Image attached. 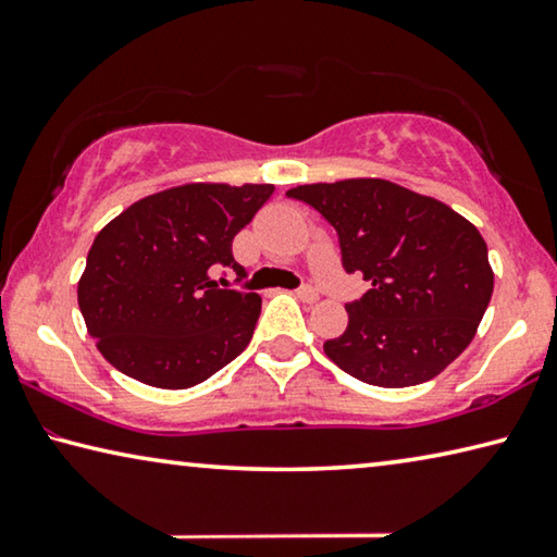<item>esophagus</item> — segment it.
I'll use <instances>...</instances> for the list:
<instances>
[{
  "label": "esophagus",
  "instance_id": "34e87169",
  "mask_svg": "<svg viewBox=\"0 0 557 557\" xmlns=\"http://www.w3.org/2000/svg\"><path fill=\"white\" fill-rule=\"evenodd\" d=\"M297 297H299L301 301H307V305H314V301L319 299V292H317L312 285H301V287L297 289Z\"/></svg>",
  "mask_w": 557,
  "mask_h": 557
}]
</instances>
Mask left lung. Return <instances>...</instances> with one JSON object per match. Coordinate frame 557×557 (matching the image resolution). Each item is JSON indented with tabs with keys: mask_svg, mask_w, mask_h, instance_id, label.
Instances as JSON below:
<instances>
[{
	"mask_svg": "<svg viewBox=\"0 0 557 557\" xmlns=\"http://www.w3.org/2000/svg\"><path fill=\"white\" fill-rule=\"evenodd\" d=\"M287 196L334 225L344 270L371 282L346 305V332L324 344L338 369L405 388L465 351L494 292L486 243L465 215L385 178L305 184Z\"/></svg>",
	"mask_w": 557,
	"mask_h": 557,
	"instance_id": "obj_1",
	"label": "left lung"
}]
</instances>
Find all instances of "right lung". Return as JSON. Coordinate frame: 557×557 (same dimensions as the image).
I'll return each instance as SVG.
<instances>
[{"mask_svg": "<svg viewBox=\"0 0 557 557\" xmlns=\"http://www.w3.org/2000/svg\"><path fill=\"white\" fill-rule=\"evenodd\" d=\"M272 184H184L145 196L102 228L78 282L98 351L120 373L182 391L231 363L256 332L262 299L215 280L245 270L233 238Z\"/></svg>", "mask_w": 557, "mask_h": 557, "instance_id": "1", "label": "right lung"}]
</instances>
